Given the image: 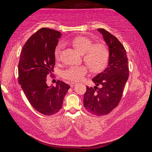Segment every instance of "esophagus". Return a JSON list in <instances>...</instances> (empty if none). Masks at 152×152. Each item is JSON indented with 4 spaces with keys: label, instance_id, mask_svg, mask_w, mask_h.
Instances as JSON below:
<instances>
[{
    "label": "esophagus",
    "instance_id": "obj_1",
    "mask_svg": "<svg viewBox=\"0 0 152 152\" xmlns=\"http://www.w3.org/2000/svg\"><path fill=\"white\" fill-rule=\"evenodd\" d=\"M69 85H70V86L72 88V87H73L76 85V83H75V82H71Z\"/></svg>",
    "mask_w": 152,
    "mask_h": 152
}]
</instances>
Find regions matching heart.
<instances>
[{
    "label": "heart",
    "instance_id": "b5f03b06",
    "mask_svg": "<svg viewBox=\"0 0 152 152\" xmlns=\"http://www.w3.org/2000/svg\"><path fill=\"white\" fill-rule=\"evenodd\" d=\"M73 46L81 54H84L83 61L93 72L98 73L105 68L109 58V50L104 44H94L93 41L85 36L75 38L71 41ZM62 45H57L54 50V56L58 60L61 56ZM88 73L86 65L71 66L61 73L62 77L71 81H79Z\"/></svg>",
    "mask_w": 152,
    "mask_h": 152
}]
</instances>
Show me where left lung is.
Wrapping results in <instances>:
<instances>
[{"label": "left lung", "mask_w": 152, "mask_h": 152, "mask_svg": "<svg viewBox=\"0 0 152 152\" xmlns=\"http://www.w3.org/2000/svg\"><path fill=\"white\" fill-rule=\"evenodd\" d=\"M98 30L108 46V64L105 70L92 79L96 86H87L83 105L89 113L103 116L110 113L120 102L129 71L126 50L121 42L104 29Z\"/></svg>", "instance_id": "left-lung-1"}]
</instances>
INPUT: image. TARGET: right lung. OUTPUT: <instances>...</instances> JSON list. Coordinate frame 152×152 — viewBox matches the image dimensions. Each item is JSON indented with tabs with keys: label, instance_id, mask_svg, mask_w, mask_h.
Instances as JSON below:
<instances>
[{
	"label": "right lung",
	"instance_id": "1",
	"mask_svg": "<svg viewBox=\"0 0 152 152\" xmlns=\"http://www.w3.org/2000/svg\"><path fill=\"white\" fill-rule=\"evenodd\" d=\"M61 32L47 27L37 31L22 48L18 65L19 83L31 105L44 115L61 110L64 96L70 88L62 81L48 86L47 76L54 71V50Z\"/></svg>",
	"mask_w": 152,
	"mask_h": 152
}]
</instances>
